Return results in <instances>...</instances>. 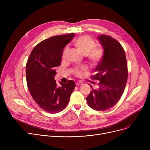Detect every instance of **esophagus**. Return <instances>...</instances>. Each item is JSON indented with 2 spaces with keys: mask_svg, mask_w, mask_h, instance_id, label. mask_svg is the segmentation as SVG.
Instances as JSON below:
<instances>
[{
  "mask_svg": "<svg viewBox=\"0 0 150 150\" xmlns=\"http://www.w3.org/2000/svg\"><path fill=\"white\" fill-rule=\"evenodd\" d=\"M75 84H76V86H79V85H81V84H83V83H82L81 82H80V81H77V82H76V83H75Z\"/></svg>",
  "mask_w": 150,
  "mask_h": 150,
  "instance_id": "esophagus-1",
  "label": "esophagus"
}]
</instances>
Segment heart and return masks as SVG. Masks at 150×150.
I'll return each instance as SVG.
<instances>
[{
    "mask_svg": "<svg viewBox=\"0 0 150 150\" xmlns=\"http://www.w3.org/2000/svg\"><path fill=\"white\" fill-rule=\"evenodd\" d=\"M74 45L76 49L83 55L88 57L90 62L93 64H97L103 56V50L100 47H96V43L92 39L88 36H81L74 41ZM67 50L65 49L62 53V58L66 57ZM85 67L75 68V73L77 75L81 74V70H86Z\"/></svg>",
    "mask_w": 150,
    "mask_h": 150,
    "instance_id": "heart-1",
    "label": "heart"
}]
</instances>
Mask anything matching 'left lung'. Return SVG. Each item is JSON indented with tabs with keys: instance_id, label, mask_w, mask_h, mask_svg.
I'll return each mask as SVG.
<instances>
[{
	"instance_id": "8db88e82",
	"label": "left lung",
	"mask_w": 150,
	"mask_h": 150,
	"mask_svg": "<svg viewBox=\"0 0 150 150\" xmlns=\"http://www.w3.org/2000/svg\"><path fill=\"white\" fill-rule=\"evenodd\" d=\"M104 50L103 57L95 69L96 74L92 76L98 80L99 88L92 86L86 97L90 108L104 111L113 107L120 100L128 79L127 59L121 44L111 36L105 35L97 37Z\"/></svg>"
}]
</instances>
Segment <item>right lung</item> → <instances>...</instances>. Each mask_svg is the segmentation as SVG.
<instances>
[{"label":"right lung","instance_id":"add662e5","mask_svg":"<svg viewBox=\"0 0 150 150\" xmlns=\"http://www.w3.org/2000/svg\"><path fill=\"white\" fill-rule=\"evenodd\" d=\"M74 33L50 37L39 42L30 53L26 65L27 86L38 106L48 113H57L67 105L75 84L54 80L56 68L61 65L65 46L74 37Z\"/></svg>","mask_w":150,"mask_h":150}]
</instances>
